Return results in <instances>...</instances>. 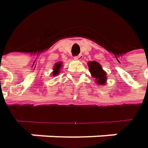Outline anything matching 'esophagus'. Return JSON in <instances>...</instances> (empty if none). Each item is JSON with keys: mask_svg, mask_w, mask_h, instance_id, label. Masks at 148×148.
Wrapping results in <instances>:
<instances>
[{"mask_svg": "<svg viewBox=\"0 0 148 148\" xmlns=\"http://www.w3.org/2000/svg\"><path fill=\"white\" fill-rule=\"evenodd\" d=\"M82 54H80V55L78 56H74L73 58H74V60H76V61H81L82 59Z\"/></svg>", "mask_w": 148, "mask_h": 148, "instance_id": "1", "label": "esophagus"}]
</instances>
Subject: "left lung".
<instances>
[{"label":"left lung","mask_w":148,"mask_h":148,"mask_svg":"<svg viewBox=\"0 0 148 148\" xmlns=\"http://www.w3.org/2000/svg\"><path fill=\"white\" fill-rule=\"evenodd\" d=\"M88 67L92 76L96 78V82L99 85H105L107 82V72L103 71L99 63L95 61L89 62Z\"/></svg>","instance_id":"8db88e82"}]
</instances>
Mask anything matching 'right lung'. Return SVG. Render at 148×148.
Listing matches in <instances>:
<instances>
[{
    "mask_svg": "<svg viewBox=\"0 0 148 148\" xmlns=\"http://www.w3.org/2000/svg\"><path fill=\"white\" fill-rule=\"evenodd\" d=\"M61 67H62V62L56 63L55 66H54V68H53V71H52V76L53 77L58 75V73L60 72V70H61Z\"/></svg>",
    "mask_w": 148,
    "mask_h": 148,
    "instance_id": "right-lung-1",
    "label": "right lung"
}]
</instances>
